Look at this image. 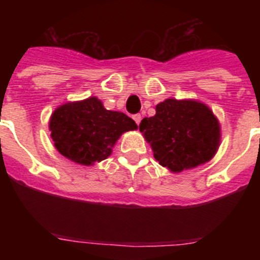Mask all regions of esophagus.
Segmentation results:
<instances>
[{"mask_svg": "<svg viewBox=\"0 0 260 260\" xmlns=\"http://www.w3.org/2000/svg\"><path fill=\"white\" fill-rule=\"evenodd\" d=\"M133 119H134L135 122H137V125H139L142 121V116L141 114H134V116H133Z\"/></svg>", "mask_w": 260, "mask_h": 260, "instance_id": "esophagus-1", "label": "esophagus"}]
</instances>
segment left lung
I'll return each instance as SVG.
<instances>
[{
    "instance_id": "8db88e82",
    "label": "left lung",
    "mask_w": 260,
    "mask_h": 260,
    "mask_svg": "<svg viewBox=\"0 0 260 260\" xmlns=\"http://www.w3.org/2000/svg\"><path fill=\"white\" fill-rule=\"evenodd\" d=\"M139 130L158 164L173 173L210 161L220 144V123L212 110L195 100L167 99L156 114L142 119Z\"/></svg>"
}]
</instances>
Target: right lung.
Here are the masks:
<instances>
[{
    "instance_id": "add662e5",
    "label": "right lung",
    "mask_w": 260,
    "mask_h": 260,
    "mask_svg": "<svg viewBox=\"0 0 260 260\" xmlns=\"http://www.w3.org/2000/svg\"><path fill=\"white\" fill-rule=\"evenodd\" d=\"M137 127L125 113L105 109L98 98L66 103L53 112L49 121L57 151L80 165L105 160L118 138Z\"/></svg>"
}]
</instances>
